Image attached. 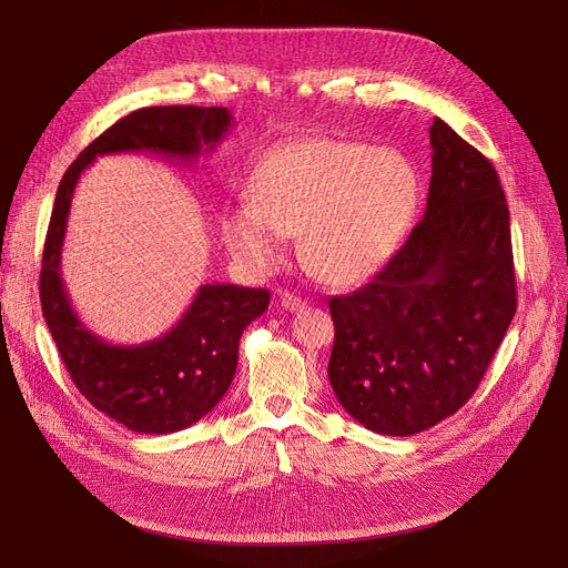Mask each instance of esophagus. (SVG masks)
Returning <instances> with one entry per match:
<instances>
[{"label": "esophagus", "mask_w": 568, "mask_h": 568, "mask_svg": "<svg viewBox=\"0 0 568 568\" xmlns=\"http://www.w3.org/2000/svg\"><path fill=\"white\" fill-rule=\"evenodd\" d=\"M281 306H283L285 311L294 313V311L306 308V302L302 300V296H296V294H292V292H281Z\"/></svg>", "instance_id": "obj_1"}]
</instances>
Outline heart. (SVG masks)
Masks as SVG:
<instances>
[{"label":"heart","instance_id":"b5f03b06","mask_svg":"<svg viewBox=\"0 0 568 568\" xmlns=\"http://www.w3.org/2000/svg\"><path fill=\"white\" fill-rule=\"evenodd\" d=\"M416 191L412 163L394 149L336 138L296 140L260 163L251 202L227 209L221 234L255 274L274 272L285 257V236L302 234V257L313 276L354 285L396 251Z\"/></svg>","mask_w":568,"mask_h":568}]
</instances>
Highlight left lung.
I'll return each instance as SVG.
<instances>
[{
    "instance_id": "obj_1",
    "label": "left lung",
    "mask_w": 568,
    "mask_h": 568,
    "mask_svg": "<svg viewBox=\"0 0 568 568\" xmlns=\"http://www.w3.org/2000/svg\"><path fill=\"white\" fill-rule=\"evenodd\" d=\"M430 146L424 219L371 283L329 300L334 394L379 435L456 414L516 315L509 206L493 163L439 116Z\"/></svg>"
}]
</instances>
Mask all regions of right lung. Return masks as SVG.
I'll return each mask as SVG.
<instances>
[{
    "label": "right lung",
    "instance_id": "obj_1",
    "mask_svg": "<svg viewBox=\"0 0 568 568\" xmlns=\"http://www.w3.org/2000/svg\"><path fill=\"white\" fill-rule=\"evenodd\" d=\"M232 129L227 108L156 105L119 119L71 163L57 189L41 266L48 329L80 394L135 433L184 430L212 412L232 384L239 338L268 308V292L227 283L202 285L172 329L140 345L105 343L75 315L62 281V248L73 191L97 156L146 152L195 161Z\"/></svg>",
    "mask_w": 568,
    "mask_h": 568
}]
</instances>
